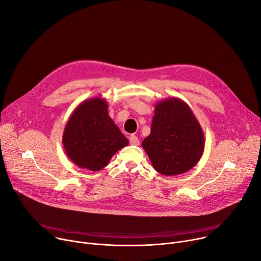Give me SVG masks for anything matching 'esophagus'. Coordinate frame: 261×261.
Masks as SVG:
<instances>
[{
    "mask_svg": "<svg viewBox=\"0 0 261 261\" xmlns=\"http://www.w3.org/2000/svg\"><path fill=\"white\" fill-rule=\"evenodd\" d=\"M129 143L132 145H139V139H138V137L135 136V135H130V137H129Z\"/></svg>",
    "mask_w": 261,
    "mask_h": 261,
    "instance_id": "1",
    "label": "esophagus"
}]
</instances>
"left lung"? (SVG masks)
I'll list each match as a JSON object with an SVG mask.
<instances>
[{"label": "left lung", "instance_id": "left-lung-1", "mask_svg": "<svg viewBox=\"0 0 261 261\" xmlns=\"http://www.w3.org/2000/svg\"><path fill=\"white\" fill-rule=\"evenodd\" d=\"M142 147L158 172L182 174L202 158L205 136L189 106L182 99L169 97L155 105L150 134Z\"/></svg>", "mask_w": 261, "mask_h": 261}]
</instances>
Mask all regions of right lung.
Here are the masks:
<instances>
[{
  "label": "right lung",
  "mask_w": 261,
  "mask_h": 261,
  "mask_svg": "<svg viewBox=\"0 0 261 261\" xmlns=\"http://www.w3.org/2000/svg\"><path fill=\"white\" fill-rule=\"evenodd\" d=\"M108 109L105 98L93 97L80 103L68 120L63 145L69 159L80 168L102 169L119 149L128 145Z\"/></svg>",
  "instance_id": "1"
}]
</instances>
